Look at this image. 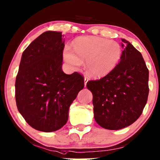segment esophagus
<instances>
[{"instance_id":"34e87169","label":"esophagus","mask_w":160,"mask_h":160,"mask_svg":"<svg viewBox=\"0 0 160 160\" xmlns=\"http://www.w3.org/2000/svg\"><path fill=\"white\" fill-rule=\"evenodd\" d=\"M89 80H90V78H89L88 76H84V86L85 87H86L87 83H88V82Z\"/></svg>"}]
</instances>
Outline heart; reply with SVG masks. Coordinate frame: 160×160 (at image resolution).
Returning a JSON list of instances; mask_svg holds the SVG:
<instances>
[{
    "label": "heart",
    "instance_id": "1",
    "mask_svg": "<svg viewBox=\"0 0 160 160\" xmlns=\"http://www.w3.org/2000/svg\"><path fill=\"white\" fill-rule=\"evenodd\" d=\"M122 50L119 43L103 37L87 36L78 37L72 42V50L66 47L64 59L73 69H77L86 61L87 71L93 77H103L118 65Z\"/></svg>",
    "mask_w": 160,
    "mask_h": 160
}]
</instances>
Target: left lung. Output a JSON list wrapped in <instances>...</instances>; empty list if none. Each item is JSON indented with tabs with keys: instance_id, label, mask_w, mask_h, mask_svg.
I'll return each mask as SVG.
<instances>
[{
	"instance_id": "obj_1",
	"label": "left lung",
	"mask_w": 160,
	"mask_h": 160,
	"mask_svg": "<svg viewBox=\"0 0 160 160\" xmlns=\"http://www.w3.org/2000/svg\"><path fill=\"white\" fill-rule=\"evenodd\" d=\"M126 46L121 62L100 79L89 81L94 118L101 127L121 129L140 118L148 100V69L140 51L122 39ZM123 47V45L122 44Z\"/></svg>"
}]
</instances>
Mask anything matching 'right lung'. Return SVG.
I'll use <instances>...</instances> for the list:
<instances>
[{
    "label": "right lung",
    "mask_w": 160,
    "mask_h": 160,
    "mask_svg": "<svg viewBox=\"0 0 160 160\" xmlns=\"http://www.w3.org/2000/svg\"><path fill=\"white\" fill-rule=\"evenodd\" d=\"M62 32L42 33L22 54L15 81L18 111L28 125L54 132L67 123L68 110L84 87V77L62 71L65 42Z\"/></svg>",
    "instance_id": "obj_1"
}]
</instances>
